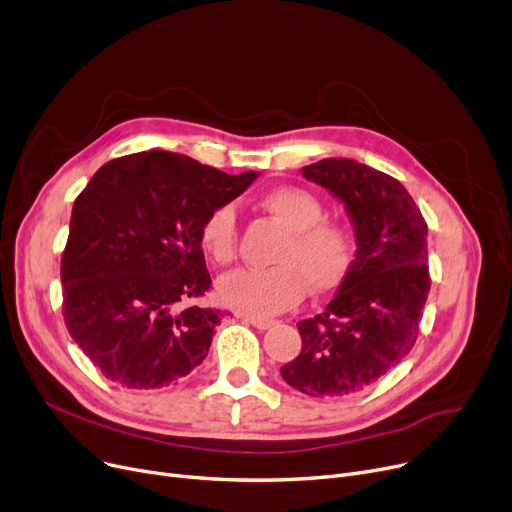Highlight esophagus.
<instances>
[{
  "label": "esophagus",
  "mask_w": 512,
  "mask_h": 512,
  "mask_svg": "<svg viewBox=\"0 0 512 512\" xmlns=\"http://www.w3.org/2000/svg\"><path fill=\"white\" fill-rule=\"evenodd\" d=\"M242 321H247V324H251L253 328L257 330H270L274 326L272 319H263V317H242Z\"/></svg>",
  "instance_id": "34e87169"
}]
</instances>
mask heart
I'll list each match as a JSON object with an SVG mask.
<instances>
[{
  "instance_id": "1",
  "label": "heart",
  "mask_w": 512,
  "mask_h": 512,
  "mask_svg": "<svg viewBox=\"0 0 512 512\" xmlns=\"http://www.w3.org/2000/svg\"><path fill=\"white\" fill-rule=\"evenodd\" d=\"M261 207L288 230L270 270H238L218 284L220 301L253 317H272L297 305L309 288L326 294L342 284L355 259V238L346 226L324 220L326 207L299 186H282L261 197ZM236 211L220 205L201 224V247L220 265L236 257Z\"/></svg>"
}]
</instances>
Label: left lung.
I'll use <instances>...</instances> for the list:
<instances>
[{"instance_id":"8db88e82","label":"left lung","mask_w":512,"mask_h":512,"mask_svg":"<svg viewBox=\"0 0 512 512\" xmlns=\"http://www.w3.org/2000/svg\"><path fill=\"white\" fill-rule=\"evenodd\" d=\"M303 176L344 205L357 251L334 299L299 321V357L280 373L309 396H348L378 382L409 355L429 292L427 224L396 178L328 157Z\"/></svg>"}]
</instances>
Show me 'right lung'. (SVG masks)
Wrapping results in <instances>:
<instances>
[{"label": "right lung", "instance_id": "add662e5", "mask_svg": "<svg viewBox=\"0 0 512 512\" xmlns=\"http://www.w3.org/2000/svg\"><path fill=\"white\" fill-rule=\"evenodd\" d=\"M257 176L143 151L107 161L78 195L62 255L64 321L107 380L153 390L203 363L220 311L184 307L211 286L201 224Z\"/></svg>", "mask_w": 512, "mask_h": 512}]
</instances>
